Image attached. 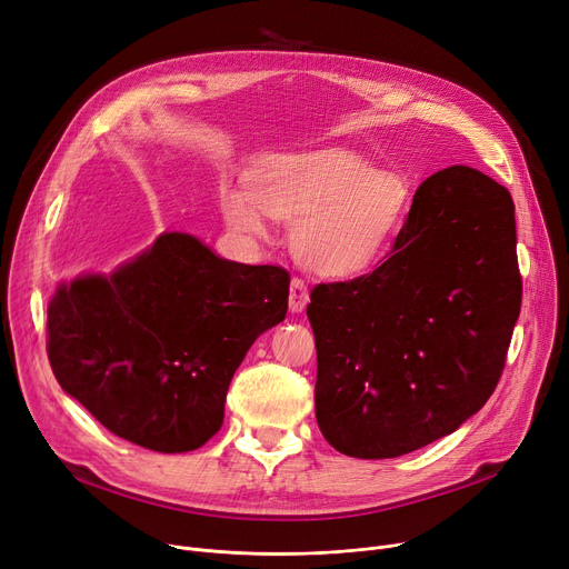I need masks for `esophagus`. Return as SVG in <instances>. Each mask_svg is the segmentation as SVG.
<instances>
[{
  "instance_id": "34e87169",
  "label": "esophagus",
  "mask_w": 569,
  "mask_h": 569,
  "mask_svg": "<svg viewBox=\"0 0 569 569\" xmlns=\"http://www.w3.org/2000/svg\"><path fill=\"white\" fill-rule=\"evenodd\" d=\"M309 305V288L302 279H292L290 281V295H288V307L292 313H302L305 307Z\"/></svg>"
}]
</instances>
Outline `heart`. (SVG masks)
Listing matches in <instances>:
<instances>
[{"instance_id": "1", "label": "heart", "mask_w": 569, "mask_h": 569, "mask_svg": "<svg viewBox=\"0 0 569 569\" xmlns=\"http://www.w3.org/2000/svg\"><path fill=\"white\" fill-rule=\"evenodd\" d=\"M412 207V182L343 147L272 154L247 172V189L226 187L221 212L242 234H262L267 214L292 221L290 247L309 272L350 279L390 249Z\"/></svg>"}]
</instances>
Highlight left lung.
I'll use <instances>...</instances> for the list:
<instances>
[{
  "label": "left lung",
  "instance_id": "left-lung-1",
  "mask_svg": "<svg viewBox=\"0 0 569 569\" xmlns=\"http://www.w3.org/2000/svg\"><path fill=\"white\" fill-rule=\"evenodd\" d=\"M519 311L510 191L468 166L431 174L390 258L311 290L325 440L395 459L450 436L493 395Z\"/></svg>",
  "mask_w": 569,
  "mask_h": 569
}]
</instances>
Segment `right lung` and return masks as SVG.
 <instances>
[{
	"mask_svg": "<svg viewBox=\"0 0 569 569\" xmlns=\"http://www.w3.org/2000/svg\"><path fill=\"white\" fill-rule=\"evenodd\" d=\"M288 286L281 267L223 260L189 232H161L114 272L57 286L52 373L114 436L163 455L198 450L223 425L244 355L286 318Z\"/></svg>",
	"mask_w": 569,
	"mask_h": 569,
	"instance_id": "add662e5",
	"label": "right lung"
}]
</instances>
